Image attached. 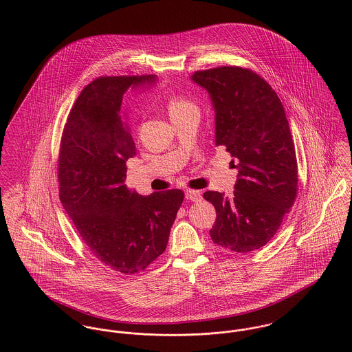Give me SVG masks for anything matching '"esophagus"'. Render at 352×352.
Returning a JSON list of instances; mask_svg holds the SVG:
<instances>
[{
	"label": "esophagus",
	"instance_id": "obj_1",
	"mask_svg": "<svg viewBox=\"0 0 352 352\" xmlns=\"http://www.w3.org/2000/svg\"><path fill=\"white\" fill-rule=\"evenodd\" d=\"M186 198L190 201H201V194L199 191H194V190H187L186 191Z\"/></svg>",
	"mask_w": 352,
	"mask_h": 352
}]
</instances>
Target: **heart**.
I'll return each mask as SVG.
<instances>
[{"mask_svg":"<svg viewBox=\"0 0 352 352\" xmlns=\"http://www.w3.org/2000/svg\"><path fill=\"white\" fill-rule=\"evenodd\" d=\"M168 109H169V115L170 118L182 115L184 112H190V111H198L197 105L194 102H191L184 98H179V96H173L168 100Z\"/></svg>","mask_w":352,"mask_h":352,"instance_id":"b5f03b06","label":"heart"}]
</instances>
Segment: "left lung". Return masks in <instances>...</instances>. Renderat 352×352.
<instances>
[{"label":"left lung","mask_w":352,"mask_h":352,"mask_svg":"<svg viewBox=\"0 0 352 352\" xmlns=\"http://www.w3.org/2000/svg\"><path fill=\"white\" fill-rule=\"evenodd\" d=\"M191 80L208 92L215 145L230 153L239 169L232 198L203 194L217 211L211 240L232 252L258 250L274 237L297 197V157L285 108L250 69L214 67L195 72Z\"/></svg>","instance_id":"1"}]
</instances>
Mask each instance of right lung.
<instances>
[{
    "mask_svg": "<svg viewBox=\"0 0 352 352\" xmlns=\"http://www.w3.org/2000/svg\"><path fill=\"white\" fill-rule=\"evenodd\" d=\"M157 76L100 77L74 102L60 141L59 199L82 241L107 267L135 274L165 251L184 192L149 197L124 184L135 144L122 118L126 91L153 87Z\"/></svg>",
    "mask_w": 352,
    "mask_h": 352,
    "instance_id": "obj_1",
    "label": "right lung"
}]
</instances>
